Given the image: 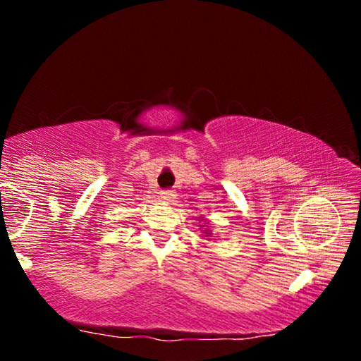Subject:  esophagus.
I'll list each match as a JSON object with an SVG mask.
<instances>
[{
  "label": "esophagus",
  "mask_w": 361,
  "mask_h": 361,
  "mask_svg": "<svg viewBox=\"0 0 361 361\" xmlns=\"http://www.w3.org/2000/svg\"><path fill=\"white\" fill-rule=\"evenodd\" d=\"M161 194H162L161 197H162L164 200H172V199H173V192L170 191V189H167V191H162Z\"/></svg>",
  "instance_id": "esophagus-1"
}]
</instances>
